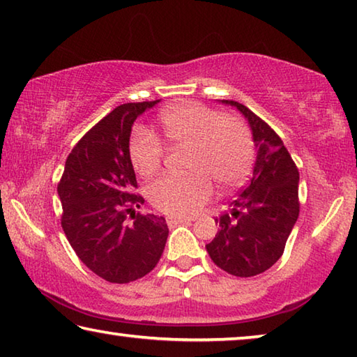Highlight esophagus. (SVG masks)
<instances>
[{"mask_svg":"<svg viewBox=\"0 0 357 357\" xmlns=\"http://www.w3.org/2000/svg\"><path fill=\"white\" fill-rule=\"evenodd\" d=\"M187 222H190V219H187V217H167L168 227H176L179 223H187Z\"/></svg>","mask_w":357,"mask_h":357,"instance_id":"34e87169","label":"esophagus"}]
</instances>
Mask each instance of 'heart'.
<instances>
[{"label": "heart", "instance_id": "1", "mask_svg": "<svg viewBox=\"0 0 357 357\" xmlns=\"http://www.w3.org/2000/svg\"><path fill=\"white\" fill-rule=\"evenodd\" d=\"M160 134L172 148H190L187 176L165 174L148 187V198L155 209L170 215H193L213 195V183L220 192L231 190L247 179L255 143L243 121L222 116L197 102H181L160 114ZM132 165L144 178L157 173L165 155L160 138L146 130L132 137Z\"/></svg>", "mask_w": 357, "mask_h": 357}]
</instances>
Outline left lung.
I'll list each match as a JSON object with an SVG mask.
<instances>
[{"label":"left lung","instance_id":"obj_1","mask_svg":"<svg viewBox=\"0 0 357 357\" xmlns=\"http://www.w3.org/2000/svg\"><path fill=\"white\" fill-rule=\"evenodd\" d=\"M222 102L236 107L249 121L257 162L253 176L229 204V211L215 217L219 231L206 250L225 273L253 277L283 255L299 215V172L268 123L236 100Z\"/></svg>","mask_w":357,"mask_h":357}]
</instances>
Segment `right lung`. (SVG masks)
Wrapping results in <instances>:
<instances>
[{
	"instance_id": "obj_1",
	"label": "right lung",
	"mask_w": 357,
	"mask_h": 357,
	"mask_svg": "<svg viewBox=\"0 0 357 357\" xmlns=\"http://www.w3.org/2000/svg\"><path fill=\"white\" fill-rule=\"evenodd\" d=\"M157 102H129L102 118L70 151L58 183L66 238L83 264L110 283L142 279L165 249L164 217L135 214L144 200L129 154L132 124Z\"/></svg>"
}]
</instances>
